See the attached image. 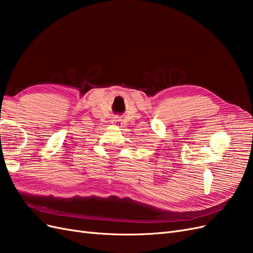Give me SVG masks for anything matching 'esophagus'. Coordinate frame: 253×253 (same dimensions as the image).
<instances>
[{"instance_id": "34e87169", "label": "esophagus", "mask_w": 253, "mask_h": 253, "mask_svg": "<svg viewBox=\"0 0 253 253\" xmlns=\"http://www.w3.org/2000/svg\"><path fill=\"white\" fill-rule=\"evenodd\" d=\"M112 124H113L114 126H119L120 125H122V122H121V119H118V118H114V119H113V121H112Z\"/></svg>"}]
</instances>
